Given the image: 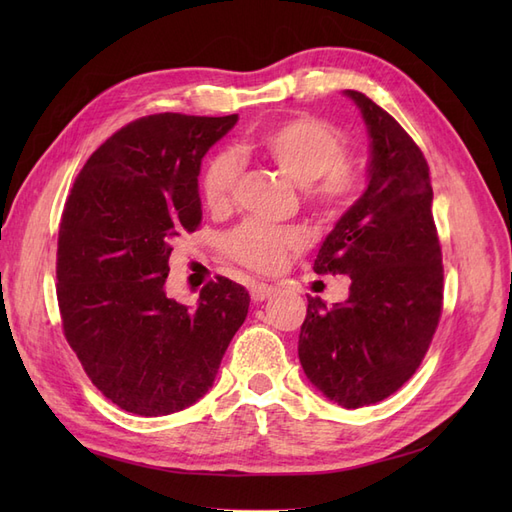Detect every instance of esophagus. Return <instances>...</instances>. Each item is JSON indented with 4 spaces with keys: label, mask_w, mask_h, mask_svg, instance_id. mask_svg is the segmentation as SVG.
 Returning <instances> with one entry per match:
<instances>
[{
    "label": "esophagus",
    "mask_w": 512,
    "mask_h": 512,
    "mask_svg": "<svg viewBox=\"0 0 512 512\" xmlns=\"http://www.w3.org/2000/svg\"><path fill=\"white\" fill-rule=\"evenodd\" d=\"M271 294H273V286H269V284L258 282V284H252V288H250V297L254 301H265L271 297Z\"/></svg>",
    "instance_id": "esophagus-1"
}]
</instances>
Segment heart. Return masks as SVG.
Segmentation results:
<instances>
[{
	"mask_svg": "<svg viewBox=\"0 0 512 512\" xmlns=\"http://www.w3.org/2000/svg\"><path fill=\"white\" fill-rule=\"evenodd\" d=\"M243 156L269 162L305 188V200L320 218H339L354 200L359 179L350 168L346 136L316 115H292L247 136L239 145ZM239 183V166L226 153L213 156L200 173L198 192L215 213L232 207ZM303 237L292 228H269L245 222L222 239V252L254 271H275L288 252L299 250Z\"/></svg>",
	"mask_w": 512,
	"mask_h": 512,
	"instance_id": "obj_1",
	"label": "heart"
}]
</instances>
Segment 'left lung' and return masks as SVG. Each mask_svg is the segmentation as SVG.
Instances as JSON below:
<instances>
[{
  "label": "left lung",
  "mask_w": 512,
  "mask_h": 512,
  "mask_svg": "<svg viewBox=\"0 0 512 512\" xmlns=\"http://www.w3.org/2000/svg\"><path fill=\"white\" fill-rule=\"evenodd\" d=\"M371 138L369 185L324 239L318 275H348L350 297L327 309L307 297L299 361L344 408L378 404L423 363L442 316L444 267L423 151L361 91L348 89Z\"/></svg>",
  "instance_id": "left-lung-1"
}]
</instances>
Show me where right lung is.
Masks as SVG:
<instances>
[{
  "instance_id": "right-lung-1",
  "label": "right lung",
  "mask_w": 512,
  "mask_h": 512,
  "mask_svg": "<svg viewBox=\"0 0 512 512\" xmlns=\"http://www.w3.org/2000/svg\"><path fill=\"white\" fill-rule=\"evenodd\" d=\"M237 115L158 113L91 153L59 222L61 327L89 380L121 410L164 416L203 397L247 316L250 294L224 275L198 307L168 299L175 237L203 222L198 173Z\"/></svg>"
}]
</instances>
